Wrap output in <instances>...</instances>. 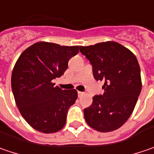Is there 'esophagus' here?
I'll use <instances>...</instances> for the list:
<instances>
[{
	"mask_svg": "<svg viewBox=\"0 0 154 154\" xmlns=\"http://www.w3.org/2000/svg\"><path fill=\"white\" fill-rule=\"evenodd\" d=\"M77 95H78V97H82L83 95H84V92H81V91H77Z\"/></svg>",
	"mask_w": 154,
	"mask_h": 154,
	"instance_id": "1",
	"label": "esophagus"
}]
</instances>
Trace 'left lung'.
Wrapping results in <instances>:
<instances>
[{
  "label": "left lung",
  "mask_w": 154,
  "mask_h": 154,
  "mask_svg": "<svg viewBox=\"0 0 154 154\" xmlns=\"http://www.w3.org/2000/svg\"><path fill=\"white\" fill-rule=\"evenodd\" d=\"M90 60L96 80L104 81L103 95L84 109L88 125L99 132L118 129L132 115L141 91L140 69L134 54L121 44L102 42L80 46Z\"/></svg>",
  "instance_id": "1"
}]
</instances>
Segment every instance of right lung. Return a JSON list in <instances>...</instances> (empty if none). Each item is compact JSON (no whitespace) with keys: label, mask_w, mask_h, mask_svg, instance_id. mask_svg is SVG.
<instances>
[{"label":"right lung","mask_w":154,"mask_h":154,"mask_svg":"<svg viewBox=\"0 0 154 154\" xmlns=\"http://www.w3.org/2000/svg\"><path fill=\"white\" fill-rule=\"evenodd\" d=\"M78 51V45L38 42L18 58L12 72V91L21 116L34 129L51 134L64 128L77 91L63 90L52 80L64 75L69 60Z\"/></svg>","instance_id":"add662e5"}]
</instances>
